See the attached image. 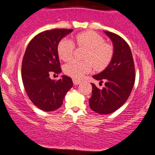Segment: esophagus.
<instances>
[{
    "instance_id": "esophagus-1",
    "label": "esophagus",
    "mask_w": 155,
    "mask_h": 155,
    "mask_svg": "<svg viewBox=\"0 0 155 155\" xmlns=\"http://www.w3.org/2000/svg\"><path fill=\"white\" fill-rule=\"evenodd\" d=\"M73 84L75 85V86H76V85H79V83H80V81L79 80H77V79H73Z\"/></svg>"
}]
</instances>
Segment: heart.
Segmentation results:
<instances>
[{
    "mask_svg": "<svg viewBox=\"0 0 155 155\" xmlns=\"http://www.w3.org/2000/svg\"><path fill=\"white\" fill-rule=\"evenodd\" d=\"M78 46L88 50L85 56L86 62L73 60L65 64L64 72L67 76L76 79H79L86 73L94 69L102 71L110 63L114 50L111 45L105 43L104 38L94 31H84L76 37ZM75 45L69 38H63L57 46V52L60 59L69 61L73 55Z\"/></svg>",
    "mask_w": 155,
    "mask_h": 155,
    "instance_id": "heart-1",
    "label": "heart"
}]
</instances>
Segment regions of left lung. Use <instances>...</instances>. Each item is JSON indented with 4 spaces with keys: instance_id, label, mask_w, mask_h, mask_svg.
I'll list each match as a JSON object with an SVG mask.
<instances>
[{
    "instance_id": "obj_1",
    "label": "left lung",
    "mask_w": 155,
    "mask_h": 155,
    "mask_svg": "<svg viewBox=\"0 0 155 155\" xmlns=\"http://www.w3.org/2000/svg\"><path fill=\"white\" fill-rule=\"evenodd\" d=\"M114 46L110 63L101 72L93 76L105 86L100 90L92 84V96L89 104L92 110L100 114L114 113L129 97L135 82V70L131 51L127 43L117 35L104 31Z\"/></svg>"
}]
</instances>
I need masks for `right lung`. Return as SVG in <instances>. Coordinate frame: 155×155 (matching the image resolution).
<instances>
[{
	"label": "right lung",
	"instance_id": "obj_1",
	"mask_svg": "<svg viewBox=\"0 0 155 155\" xmlns=\"http://www.w3.org/2000/svg\"><path fill=\"white\" fill-rule=\"evenodd\" d=\"M72 29H54L39 33L33 38L22 60L21 77L28 97L44 111H53L62 106L65 94L73 86L70 77L62 76L58 81L51 79V72L60 73L57 52L59 41Z\"/></svg>",
	"mask_w": 155,
	"mask_h": 155
}]
</instances>
